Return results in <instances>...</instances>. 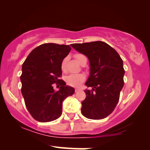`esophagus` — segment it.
<instances>
[{"instance_id": "esophagus-1", "label": "esophagus", "mask_w": 150, "mask_h": 150, "mask_svg": "<svg viewBox=\"0 0 150 150\" xmlns=\"http://www.w3.org/2000/svg\"><path fill=\"white\" fill-rule=\"evenodd\" d=\"M79 91V88H75V92H76H76H78Z\"/></svg>"}]
</instances>
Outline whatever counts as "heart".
Wrapping results in <instances>:
<instances>
[{
	"label": "heart",
	"instance_id": "1",
	"mask_svg": "<svg viewBox=\"0 0 150 150\" xmlns=\"http://www.w3.org/2000/svg\"><path fill=\"white\" fill-rule=\"evenodd\" d=\"M75 58L76 61L79 62L80 64L81 65L82 62H83V59L86 58L85 55L82 54H75ZM67 59L65 58L63 59L62 62L61 63V69L63 71H65V64H66ZM85 76L83 74H71L66 77L65 79V81H66L67 84L69 86H72V87H78L83 82L85 81Z\"/></svg>",
	"mask_w": 150,
	"mask_h": 150
}]
</instances>
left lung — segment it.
Listing matches in <instances>:
<instances>
[{"label":"left lung","mask_w":150,"mask_h":150,"mask_svg":"<svg viewBox=\"0 0 150 150\" xmlns=\"http://www.w3.org/2000/svg\"><path fill=\"white\" fill-rule=\"evenodd\" d=\"M72 47L86 55L91 73L86 82V98L81 112L91 120H102L109 115L117 104L124 85L123 61L117 51L104 42L73 44Z\"/></svg>","instance_id":"8db88e82"}]
</instances>
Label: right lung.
Returning <instances> with one entry per match:
<instances>
[{"label": "right lung", "instance_id": "1", "mask_svg": "<svg viewBox=\"0 0 150 150\" xmlns=\"http://www.w3.org/2000/svg\"><path fill=\"white\" fill-rule=\"evenodd\" d=\"M71 50L69 45L44 44L31 51L22 64L21 92L26 107L35 120L48 122L62 114V102L74 89L63 80L61 63ZM61 85L54 91L53 84Z\"/></svg>", "mask_w": 150, "mask_h": 150}]
</instances>
